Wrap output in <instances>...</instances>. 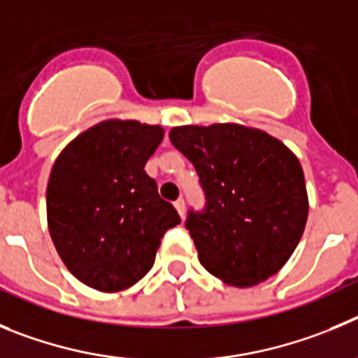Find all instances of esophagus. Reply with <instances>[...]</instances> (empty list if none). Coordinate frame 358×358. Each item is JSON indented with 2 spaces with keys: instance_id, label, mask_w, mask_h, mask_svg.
<instances>
[{
  "instance_id": "obj_1",
  "label": "esophagus",
  "mask_w": 358,
  "mask_h": 358,
  "mask_svg": "<svg viewBox=\"0 0 358 358\" xmlns=\"http://www.w3.org/2000/svg\"><path fill=\"white\" fill-rule=\"evenodd\" d=\"M175 208H176V210H178V214L182 215V217H183V215H185V201H183L182 198L176 199V201H175Z\"/></svg>"
}]
</instances>
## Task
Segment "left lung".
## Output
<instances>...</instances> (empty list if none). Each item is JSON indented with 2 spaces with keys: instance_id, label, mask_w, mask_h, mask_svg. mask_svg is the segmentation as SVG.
<instances>
[{
  "instance_id": "obj_1",
  "label": "left lung",
  "mask_w": 358,
  "mask_h": 358,
  "mask_svg": "<svg viewBox=\"0 0 358 358\" xmlns=\"http://www.w3.org/2000/svg\"><path fill=\"white\" fill-rule=\"evenodd\" d=\"M169 139L194 164L207 194L205 212H191L185 223L201 266L234 287L276 275L308 217L298 157L267 131L237 123L175 127Z\"/></svg>"
}]
</instances>
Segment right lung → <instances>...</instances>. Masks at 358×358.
<instances>
[{
    "mask_svg": "<svg viewBox=\"0 0 358 358\" xmlns=\"http://www.w3.org/2000/svg\"><path fill=\"white\" fill-rule=\"evenodd\" d=\"M160 124L105 119L71 141L51 167L48 230L57 253L87 287L117 292L148 275L164 234L180 223L144 166Z\"/></svg>",
    "mask_w": 358,
    "mask_h": 358,
    "instance_id": "add662e5",
    "label": "right lung"
}]
</instances>
